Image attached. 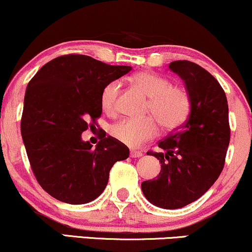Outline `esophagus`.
Listing matches in <instances>:
<instances>
[{"instance_id": "obj_1", "label": "esophagus", "mask_w": 252, "mask_h": 252, "mask_svg": "<svg viewBox=\"0 0 252 252\" xmlns=\"http://www.w3.org/2000/svg\"><path fill=\"white\" fill-rule=\"evenodd\" d=\"M142 156H143V154H142L141 151L130 150V157H132V158H138V157H142Z\"/></svg>"}]
</instances>
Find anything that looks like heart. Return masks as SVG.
<instances>
[{"label": "heart", "instance_id": "1", "mask_svg": "<svg viewBox=\"0 0 252 252\" xmlns=\"http://www.w3.org/2000/svg\"><path fill=\"white\" fill-rule=\"evenodd\" d=\"M132 81L145 93L149 98L148 113L156 117L159 126L165 130H174L181 126L189 117L191 111V101L189 94L183 88L172 87L169 78L154 72L142 71L132 77ZM120 81H111L103 88L101 105L107 113H113L120 94ZM158 128L151 117L143 120L124 118L111 126V135L121 143L128 147H139L157 135Z\"/></svg>", "mask_w": 252, "mask_h": 252}]
</instances>
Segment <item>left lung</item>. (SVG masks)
<instances>
[{
  "instance_id": "obj_1",
  "label": "left lung",
  "mask_w": 252,
  "mask_h": 252,
  "mask_svg": "<svg viewBox=\"0 0 252 252\" xmlns=\"http://www.w3.org/2000/svg\"><path fill=\"white\" fill-rule=\"evenodd\" d=\"M191 101L182 128L149 151L160 162L157 178L141 184L145 198L162 209H180L204 195L223 170L230 142L229 108L224 90L210 72L190 61H174Z\"/></svg>"
}]
</instances>
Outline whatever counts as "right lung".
Masks as SVG:
<instances>
[{
	"instance_id": "add662e5",
	"label": "right lung",
	"mask_w": 252,
	"mask_h": 252,
	"mask_svg": "<svg viewBox=\"0 0 252 252\" xmlns=\"http://www.w3.org/2000/svg\"><path fill=\"white\" fill-rule=\"evenodd\" d=\"M130 70L71 54L51 60L30 80L21 134L36 180L54 198L69 204L94 201L115 163L129 157L128 147L111 136L93 149L81 135L88 121L101 116L103 88Z\"/></svg>"
}]
</instances>
